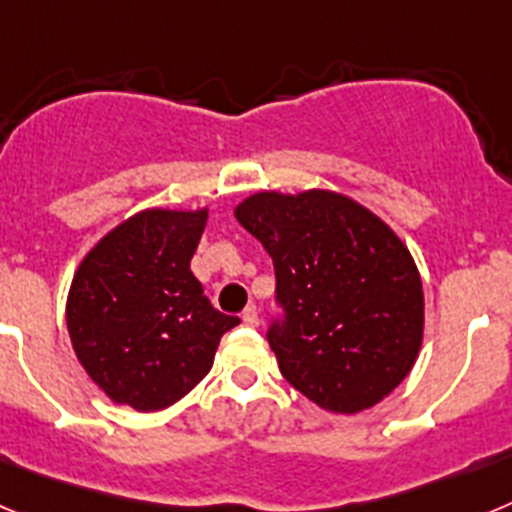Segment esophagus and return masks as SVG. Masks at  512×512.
<instances>
[{"label": "esophagus", "mask_w": 512, "mask_h": 512, "mask_svg": "<svg viewBox=\"0 0 512 512\" xmlns=\"http://www.w3.org/2000/svg\"><path fill=\"white\" fill-rule=\"evenodd\" d=\"M243 325H248V328H256V325H259V312H256V307H246V310H243Z\"/></svg>", "instance_id": "34e87169"}]
</instances>
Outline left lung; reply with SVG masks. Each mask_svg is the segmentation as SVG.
I'll return each mask as SVG.
<instances>
[{
  "instance_id": "8db88e82",
  "label": "left lung",
  "mask_w": 512,
  "mask_h": 512,
  "mask_svg": "<svg viewBox=\"0 0 512 512\" xmlns=\"http://www.w3.org/2000/svg\"><path fill=\"white\" fill-rule=\"evenodd\" d=\"M233 215L274 261L287 323L269 346L284 379L328 413L382 402L423 346V282L400 235L333 189H264Z\"/></svg>"
}]
</instances>
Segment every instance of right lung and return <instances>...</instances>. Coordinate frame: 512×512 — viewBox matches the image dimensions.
<instances>
[{"mask_svg": "<svg viewBox=\"0 0 512 512\" xmlns=\"http://www.w3.org/2000/svg\"><path fill=\"white\" fill-rule=\"evenodd\" d=\"M210 207H148L102 235L66 297L71 346L115 405L156 413L212 369L223 333L241 323L202 295L189 269Z\"/></svg>", "mask_w": 512, "mask_h": 512, "instance_id": "add662e5", "label": "right lung"}]
</instances>
